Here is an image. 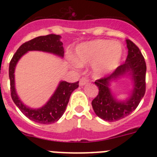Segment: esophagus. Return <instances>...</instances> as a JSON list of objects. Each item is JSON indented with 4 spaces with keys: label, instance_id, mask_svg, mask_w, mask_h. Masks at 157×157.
Listing matches in <instances>:
<instances>
[{
    "label": "esophagus",
    "instance_id": "obj_1",
    "mask_svg": "<svg viewBox=\"0 0 157 157\" xmlns=\"http://www.w3.org/2000/svg\"><path fill=\"white\" fill-rule=\"evenodd\" d=\"M89 82V79L86 78V77H82V78H81V80H80V82H79V85L81 86H85L86 84H87Z\"/></svg>",
    "mask_w": 157,
    "mask_h": 157
}]
</instances>
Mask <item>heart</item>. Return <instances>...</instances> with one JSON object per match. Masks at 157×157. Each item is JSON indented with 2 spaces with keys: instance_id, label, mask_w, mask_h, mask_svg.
Masks as SVG:
<instances>
[{
  "instance_id": "b5f03b06",
  "label": "heart",
  "mask_w": 157,
  "mask_h": 157,
  "mask_svg": "<svg viewBox=\"0 0 157 157\" xmlns=\"http://www.w3.org/2000/svg\"><path fill=\"white\" fill-rule=\"evenodd\" d=\"M122 56L121 44L108 40H96L79 45L74 59L78 65L93 63L94 74L101 76L117 68Z\"/></svg>"
}]
</instances>
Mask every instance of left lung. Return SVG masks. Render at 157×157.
Returning <instances> with one entry per match:
<instances>
[{
	"label": "left lung",
	"mask_w": 157,
	"mask_h": 157,
	"mask_svg": "<svg viewBox=\"0 0 157 157\" xmlns=\"http://www.w3.org/2000/svg\"><path fill=\"white\" fill-rule=\"evenodd\" d=\"M128 56L124 63L117 67L110 76L94 81L98 87V94L92 101L95 114L101 119L113 122L131 114L139 106L146 91L147 67L139 47L129 39L126 40ZM129 73L134 80V90L131 97L125 101L119 102L112 96L109 82L112 79Z\"/></svg>",
	"instance_id": "8db88e82"
}]
</instances>
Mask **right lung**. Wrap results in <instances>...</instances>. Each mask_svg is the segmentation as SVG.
Segmentation results:
<instances>
[{"label": "right lung", "instance_id": "1", "mask_svg": "<svg viewBox=\"0 0 157 157\" xmlns=\"http://www.w3.org/2000/svg\"><path fill=\"white\" fill-rule=\"evenodd\" d=\"M60 38L61 36L59 35L49 34L47 36H38L23 43L17 50L15 54H13L9 66L10 94L13 103L28 119L40 124H51L60 119V117L63 116L66 110L71 93L76 88H78L79 81L74 83L61 81L56 91L44 107H40L39 109H32L23 104L16 94L13 75L14 68L21 57L30 50H40L63 57L64 50L63 43L60 41Z\"/></svg>", "mask_w": 157, "mask_h": 157}]
</instances>
